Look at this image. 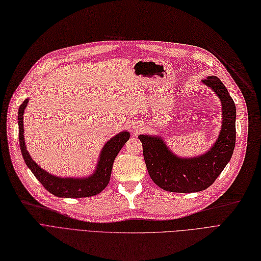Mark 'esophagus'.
Listing matches in <instances>:
<instances>
[{"label":"esophagus","instance_id":"1","mask_svg":"<svg viewBox=\"0 0 261 261\" xmlns=\"http://www.w3.org/2000/svg\"><path fill=\"white\" fill-rule=\"evenodd\" d=\"M140 130V127H136V130H134V132H138Z\"/></svg>","mask_w":261,"mask_h":261}]
</instances>
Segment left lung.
Here are the masks:
<instances>
[{
	"mask_svg": "<svg viewBox=\"0 0 261 261\" xmlns=\"http://www.w3.org/2000/svg\"><path fill=\"white\" fill-rule=\"evenodd\" d=\"M203 83L215 92L222 105V127L219 137L208 152L193 158H180L167 147L161 137L139 136L150 179L165 191H204L216 181L232 157L237 139L235 104L228 90L216 75H209Z\"/></svg>",
	"mask_w": 261,
	"mask_h": 261,
	"instance_id": "left-lung-1",
	"label": "left lung"
}]
</instances>
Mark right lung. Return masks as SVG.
Returning <instances> with one entry per match:
<instances>
[{
  "label": "right lung",
  "instance_id": "1",
  "mask_svg": "<svg viewBox=\"0 0 261 261\" xmlns=\"http://www.w3.org/2000/svg\"><path fill=\"white\" fill-rule=\"evenodd\" d=\"M28 98L24 99L18 109V127H19V145L23 157V161L29 169L35 174L36 178L41 182L42 186L49 193L58 197H69V198H81L97 195L102 192L111 180V173L113 169V164L116 156L118 155L120 149L130 138L128 131L120 132L114 138L107 141L102 152L99 154L97 166L93 174L88 178H60L53 174H49L45 170L37 165L24 145L23 139V113L24 108L28 104Z\"/></svg>",
  "mask_w": 261,
  "mask_h": 261
}]
</instances>
